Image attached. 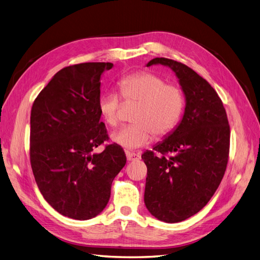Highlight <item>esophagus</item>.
I'll return each instance as SVG.
<instances>
[{
    "label": "esophagus",
    "instance_id": "obj_1",
    "mask_svg": "<svg viewBox=\"0 0 260 260\" xmlns=\"http://www.w3.org/2000/svg\"><path fill=\"white\" fill-rule=\"evenodd\" d=\"M125 155H127V159L128 160H139L141 158V155L139 153H135V152H130L127 151L125 152Z\"/></svg>",
    "mask_w": 260,
    "mask_h": 260
}]
</instances>
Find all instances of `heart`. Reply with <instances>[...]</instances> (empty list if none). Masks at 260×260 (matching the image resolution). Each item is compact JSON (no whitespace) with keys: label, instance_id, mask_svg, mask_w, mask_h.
<instances>
[{"label":"heart","instance_id":"b5f03b06","mask_svg":"<svg viewBox=\"0 0 260 260\" xmlns=\"http://www.w3.org/2000/svg\"><path fill=\"white\" fill-rule=\"evenodd\" d=\"M117 90L124 103H137L132 115L133 124L125 125L112 135V140L125 148L142 147L157 138L168 136L176 129L185 108L181 86L166 83L162 77L147 70L132 73L117 82ZM121 102L115 93L103 94L98 108L108 127L121 121Z\"/></svg>","mask_w":260,"mask_h":260}]
</instances>
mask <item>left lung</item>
Masks as SVG:
<instances>
[{"label":"left lung","instance_id":"8db88e82","mask_svg":"<svg viewBox=\"0 0 260 260\" xmlns=\"http://www.w3.org/2000/svg\"><path fill=\"white\" fill-rule=\"evenodd\" d=\"M174 70L185 96L182 120L142 155L147 167L145 206L161 221H183L199 212L224 176L230 149V125L221 100L212 86L186 65L156 57Z\"/></svg>","mask_w":260,"mask_h":260}]
</instances>
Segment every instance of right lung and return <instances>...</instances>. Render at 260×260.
<instances>
[{
  "label": "right lung",
  "instance_id": "obj_1",
  "mask_svg": "<svg viewBox=\"0 0 260 260\" xmlns=\"http://www.w3.org/2000/svg\"><path fill=\"white\" fill-rule=\"evenodd\" d=\"M112 62H82L55 74L34 102L30 164L45 201L60 215L88 220L111 198L113 180L127 157L120 145L93 149L107 141L98 103L101 75Z\"/></svg>",
  "mask_w": 260,
  "mask_h": 260
}]
</instances>
